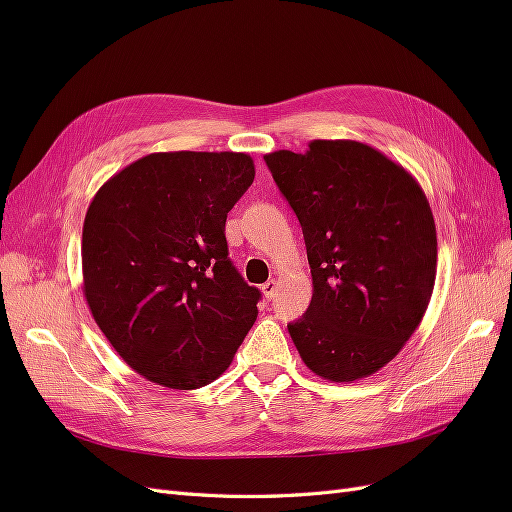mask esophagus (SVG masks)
<instances>
[{
  "instance_id": "obj_1",
  "label": "esophagus",
  "mask_w": 512,
  "mask_h": 512,
  "mask_svg": "<svg viewBox=\"0 0 512 512\" xmlns=\"http://www.w3.org/2000/svg\"><path fill=\"white\" fill-rule=\"evenodd\" d=\"M275 290H277V284H275V280H269L267 284H262V294H265V299H267V301H271V299H273Z\"/></svg>"
}]
</instances>
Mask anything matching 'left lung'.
Wrapping results in <instances>:
<instances>
[{
	"label": "left lung",
	"instance_id": "left-lung-1",
	"mask_svg": "<svg viewBox=\"0 0 512 512\" xmlns=\"http://www.w3.org/2000/svg\"><path fill=\"white\" fill-rule=\"evenodd\" d=\"M265 162L297 213L312 269V303L288 324L294 346L324 380L376 374L421 324L436 284V222L423 188L356 141H312Z\"/></svg>",
	"mask_w": 512,
	"mask_h": 512
}]
</instances>
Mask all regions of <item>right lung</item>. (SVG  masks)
<instances>
[{"label":"right lung","mask_w":512,"mask_h":512,"mask_svg":"<svg viewBox=\"0 0 512 512\" xmlns=\"http://www.w3.org/2000/svg\"><path fill=\"white\" fill-rule=\"evenodd\" d=\"M254 175L247 153H149L91 200L85 299L108 344L149 382H213L256 322L260 290L232 267L224 235Z\"/></svg>","instance_id":"obj_1"}]
</instances>
